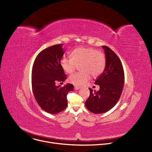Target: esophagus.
Masks as SVG:
<instances>
[{
    "mask_svg": "<svg viewBox=\"0 0 152 152\" xmlns=\"http://www.w3.org/2000/svg\"><path fill=\"white\" fill-rule=\"evenodd\" d=\"M80 88V86H76V85H75V90H79Z\"/></svg>",
    "mask_w": 152,
    "mask_h": 152,
    "instance_id": "34e87169",
    "label": "esophagus"
}]
</instances>
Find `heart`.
<instances>
[{
  "label": "heart",
  "instance_id": "1",
  "mask_svg": "<svg viewBox=\"0 0 152 152\" xmlns=\"http://www.w3.org/2000/svg\"><path fill=\"white\" fill-rule=\"evenodd\" d=\"M72 58H63L61 65L64 71L71 74L75 71L77 66L80 72L72 75L69 81L78 86L85 84L93 77H97L104 71L106 58L103 53L90 48H79L72 51Z\"/></svg>",
  "mask_w": 152,
  "mask_h": 152
}]
</instances>
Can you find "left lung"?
I'll use <instances>...</instances> for the list:
<instances>
[{"instance_id":"left-lung-1","label":"left lung","mask_w":152,"mask_h":152,"mask_svg":"<svg viewBox=\"0 0 152 152\" xmlns=\"http://www.w3.org/2000/svg\"><path fill=\"white\" fill-rule=\"evenodd\" d=\"M105 53L106 66L103 72L96 80L100 86L98 91L89 88L90 94L85 102L87 110L94 114L107 112L118 102L123 91L124 73L121 62L110 48L102 46Z\"/></svg>"}]
</instances>
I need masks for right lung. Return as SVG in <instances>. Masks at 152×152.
I'll return each mask as SVG.
<instances>
[{"label": "right lung", "instance_id": "1", "mask_svg": "<svg viewBox=\"0 0 152 152\" xmlns=\"http://www.w3.org/2000/svg\"><path fill=\"white\" fill-rule=\"evenodd\" d=\"M63 44L56 45L42 50L36 57L32 70V86L35 99L45 111L58 114L67 106V95L74 90L72 84L62 87L56 86V82L62 83L66 75L61 65L64 55Z\"/></svg>", "mask_w": 152, "mask_h": 152}]
</instances>
